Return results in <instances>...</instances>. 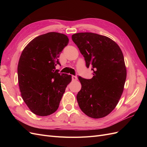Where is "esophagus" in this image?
I'll list each match as a JSON object with an SVG mask.
<instances>
[{"mask_svg": "<svg viewBox=\"0 0 147 147\" xmlns=\"http://www.w3.org/2000/svg\"><path fill=\"white\" fill-rule=\"evenodd\" d=\"M72 78L73 81H76V80H77V79H78L77 77L76 76H74V75H72Z\"/></svg>", "mask_w": 147, "mask_h": 147, "instance_id": "obj_1", "label": "esophagus"}]
</instances>
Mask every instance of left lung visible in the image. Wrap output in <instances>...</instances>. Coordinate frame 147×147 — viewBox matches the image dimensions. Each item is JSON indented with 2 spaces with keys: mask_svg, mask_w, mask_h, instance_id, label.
Returning a JSON list of instances; mask_svg holds the SVG:
<instances>
[{
  "mask_svg": "<svg viewBox=\"0 0 147 147\" xmlns=\"http://www.w3.org/2000/svg\"><path fill=\"white\" fill-rule=\"evenodd\" d=\"M72 39L94 72L91 79L78 77V105L88 117H105L116 107L124 90L127 72L122 51L113 40L94 33L74 34Z\"/></svg>",
  "mask_w": 147,
  "mask_h": 147,
  "instance_id": "1",
  "label": "left lung"
}]
</instances>
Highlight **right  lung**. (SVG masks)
Wrapping results in <instances>:
<instances>
[{
  "instance_id": "right-lung-1",
  "label": "right lung",
  "mask_w": 147,
  "mask_h": 147,
  "mask_svg": "<svg viewBox=\"0 0 147 147\" xmlns=\"http://www.w3.org/2000/svg\"><path fill=\"white\" fill-rule=\"evenodd\" d=\"M68 37L48 32L35 37L24 48L18 65L21 95L33 113L45 117L55 113L72 76L59 74L55 67L69 43Z\"/></svg>"
}]
</instances>
